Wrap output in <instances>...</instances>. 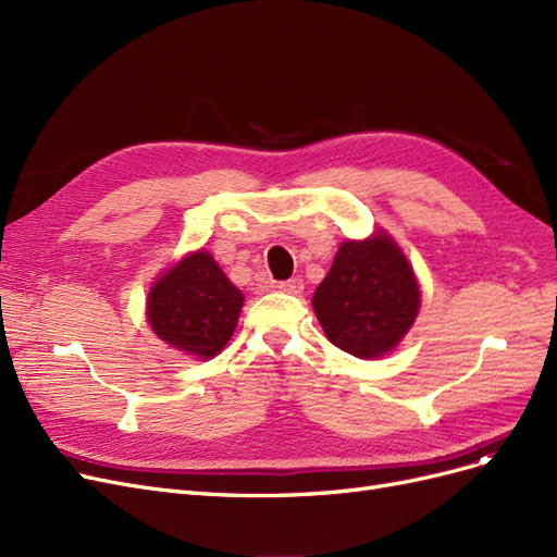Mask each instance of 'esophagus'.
<instances>
[{
  "label": "esophagus",
  "instance_id": "1",
  "mask_svg": "<svg viewBox=\"0 0 557 557\" xmlns=\"http://www.w3.org/2000/svg\"><path fill=\"white\" fill-rule=\"evenodd\" d=\"M276 288L281 293H288V295H299L301 290H305V281L301 278H288V281H281Z\"/></svg>",
  "mask_w": 557,
  "mask_h": 557
}]
</instances>
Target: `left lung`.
Here are the masks:
<instances>
[{
  "label": "left lung",
  "mask_w": 557,
  "mask_h": 557,
  "mask_svg": "<svg viewBox=\"0 0 557 557\" xmlns=\"http://www.w3.org/2000/svg\"><path fill=\"white\" fill-rule=\"evenodd\" d=\"M418 309L413 269L385 232L344 242L313 293V311L327 339L362 360L391 352L413 325Z\"/></svg>",
  "instance_id": "8db88e82"
}]
</instances>
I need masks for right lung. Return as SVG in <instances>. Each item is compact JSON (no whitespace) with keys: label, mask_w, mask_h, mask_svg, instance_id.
I'll use <instances>...</instances> for the list:
<instances>
[{"label":"right lung","mask_w":557,"mask_h":557,"mask_svg":"<svg viewBox=\"0 0 557 557\" xmlns=\"http://www.w3.org/2000/svg\"><path fill=\"white\" fill-rule=\"evenodd\" d=\"M242 307V290L223 274L211 252L195 250L153 283L146 315L162 342L209 360L230 342Z\"/></svg>","instance_id":"right-lung-1"}]
</instances>
